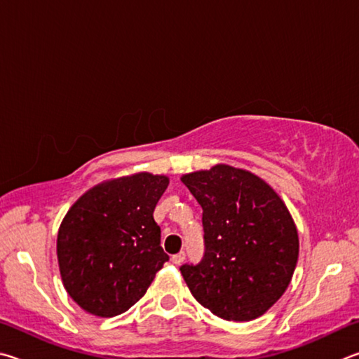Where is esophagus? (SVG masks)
<instances>
[{"instance_id": "obj_1", "label": "esophagus", "mask_w": 359, "mask_h": 359, "mask_svg": "<svg viewBox=\"0 0 359 359\" xmlns=\"http://www.w3.org/2000/svg\"><path fill=\"white\" fill-rule=\"evenodd\" d=\"M184 252H180V254H175L173 257H172V262L175 263V265H181V263L184 262Z\"/></svg>"}]
</instances>
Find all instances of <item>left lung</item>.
<instances>
[{
	"label": "left lung",
	"instance_id": "left-lung-1",
	"mask_svg": "<svg viewBox=\"0 0 359 359\" xmlns=\"http://www.w3.org/2000/svg\"><path fill=\"white\" fill-rule=\"evenodd\" d=\"M181 181L203 210V260L180 268L194 298L224 320L263 316L298 262V230L284 200L260 176L227 163Z\"/></svg>",
	"mask_w": 359,
	"mask_h": 359
}]
</instances>
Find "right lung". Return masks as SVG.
Segmentation results:
<instances>
[{"label":"right lung","mask_w":359,"mask_h":359,"mask_svg":"<svg viewBox=\"0 0 359 359\" xmlns=\"http://www.w3.org/2000/svg\"><path fill=\"white\" fill-rule=\"evenodd\" d=\"M168 176L138 172L93 186L60 225L62 285L81 309L119 316L134 306L168 260L153 212Z\"/></svg>","instance_id":"obj_1"}]
</instances>
